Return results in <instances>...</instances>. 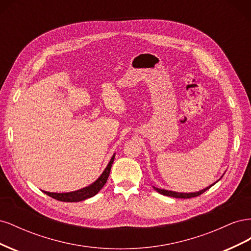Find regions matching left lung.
I'll return each instance as SVG.
<instances>
[{
    "mask_svg": "<svg viewBox=\"0 0 251 251\" xmlns=\"http://www.w3.org/2000/svg\"><path fill=\"white\" fill-rule=\"evenodd\" d=\"M221 178H222V177H221ZM219 180H220V179H219ZM219 180H218V181H219ZM218 181H217V182H218ZM215 183H216V182H215ZM215 183L209 185V186H207L206 188L202 189V191L195 192V193H178V192H174V191H168V189H163V188H157V187H155V186H153V187H154L155 191H157L159 194H161V195L169 196V197H174V198L188 199V198H193V197H198V196H200V195L203 194L205 191H207V189H209L212 185H215Z\"/></svg>",
    "mask_w": 251,
    "mask_h": 251,
    "instance_id": "left-lung-1",
    "label": "left lung"
}]
</instances>
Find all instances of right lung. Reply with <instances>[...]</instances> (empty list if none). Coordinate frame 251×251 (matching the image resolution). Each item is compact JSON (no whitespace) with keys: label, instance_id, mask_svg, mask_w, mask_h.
<instances>
[{"label":"right lung","instance_id":"right-lung-1","mask_svg":"<svg viewBox=\"0 0 251 251\" xmlns=\"http://www.w3.org/2000/svg\"><path fill=\"white\" fill-rule=\"evenodd\" d=\"M114 158H115V154L112 156L109 164L107 165V168L104 169L102 174L98 177L96 181L93 182L92 184L70 193H50V192H45V191L43 192L46 195L52 197L53 199H56L58 201H63V202H79L82 200H86L88 198H91V197L95 196L98 192H100L105 184V182H107L112 164L114 162Z\"/></svg>","mask_w":251,"mask_h":251}]
</instances>
